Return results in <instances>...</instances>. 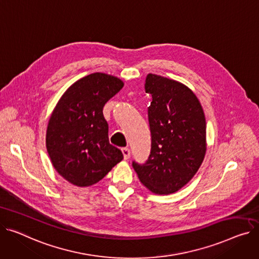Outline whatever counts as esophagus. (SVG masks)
<instances>
[{"mask_svg": "<svg viewBox=\"0 0 259 259\" xmlns=\"http://www.w3.org/2000/svg\"><path fill=\"white\" fill-rule=\"evenodd\" d=\"M122 152H123V155H124V158L125 159H129L130 158V149L129 148H123L122 149Z\"/></svg>", "mask_w": 259, "mask_h": 259, "instance_id": "esophagus-1", "label": "esophagus"}]
</instances>
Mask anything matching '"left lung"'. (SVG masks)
Segmentation results:
<instances>
[{
  "mask_svg": "<svg viewBox=\"0 0 259 259\" xmlns=\"http://www.w3.org/2000/svg\"><path fill=\"white\" fill-rule=\"evenodd\" d=\"M145 91L152 96L151 152L146 162L132 161V166L151 192L173 194L195 176L204 159V111L196 95L175 80L149 74Z\"/></svg>",
  "mask_w": 259,
  "mask_h": 259,
  "instance_id": "left-lung-1",
  "label": "left lung"
}]
</instances>
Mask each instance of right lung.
Here are the masks:
<instances>
[{"mask_svg": "<svg viewBox=\"0 0 259 259\" xmlns=\"http://www.w3.org/2000/svg\"><path fill=\"white\" fill-rule=\"evenodd\" d=\"M116 77L94 73L75 82L52 113L46 144L55 169L74 185L90 186L124 158L109 144L103 107L123 89Z\"/></svg>", "mask_w": 259, "mask_h": 259, "instance_id": "right-lung-1", "label": "right lung"}]
</instances>
